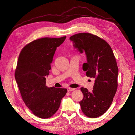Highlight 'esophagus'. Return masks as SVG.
<instances>
[{
    "instance_id": "esophagus-1",
    "label": "esophagus",
    "mask_w": 135,
    "mask_h": 135,
    "mask_svg": "<svg viewBox=\"0 0 135 135\" xmlns=\"http://www.w3.org/2000/svg\"><path fill=\"white\" fill-rule=\"evenodd\" d=\"M67 89H68V92L71 91H74V90H75V89H74V88H68Z\"/></svg>"
}]
</instances>
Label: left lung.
Here are the masks:
<instances>
[{
  "label": "left lung",
  "mask_w": 135,
  "mask_h": 135,
  "mask_svg": "<svg viewBox=\"0 0 135 135\" xmlns=\"http://www.w3.org/2000/svg\"><path fill=\"white\" fill-rule=\"evenodd\" d=\"M74 46L82 54L84 51L87 62L83 65L86 76L95 78L92 92L81 88L84 97L79 104L84 115L95 118L109 108L117 89L118 69L112 50L99 37L89 33H80L70 38Z\"/></svg>",
  "instance_id": "left-lung-1"
}]
</instances>
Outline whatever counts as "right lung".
<instances>
[{
    "label": "right lung",
    "mask_w": 135,
    "mask_h": 135,
    "mask_svg": "<svg viewBox=\"0 0 135 135\" xmlns=\"http://www.w3.org/2000/svg\"><path fill=\"white\" fill-rule=\"evenodd\" d=\"M65 38L35 40L22 49L18 57L15 75L20 94L26 107L41 118L52 116L67 92L66 89L46 86L55 51Z\"/></svg>",
    "instance_id": "obj_1"
}]
</instances>
